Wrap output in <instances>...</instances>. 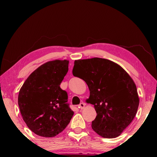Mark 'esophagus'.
I'll return each mask as SVG.
<instances>
[{
    "instance_id": "1",
    "label": "esophagus",
    "mask_w": 157,
    "mask_h": 157,
    "mask_svg": "<svg viewBox=\"0 0 157 157\" xmlns=\"http://www.w3.org/2000/svg\"><path fill=\"white\" fill-rule=\"evenodd\" d=\"M85 107V103L84 102H81L80 104L79 105V108L81 109H83Z\"/></svg>"
}]
</instances>
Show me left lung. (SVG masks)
<instances>
[{
	"label": "left lung",
	"instance_id": "8db88e82",
	"mask_svg": "<svg viewBox=\"0 0 157 157\" xmlns=\"http://www.w3.org/2000/svg\"><path fill=\"white\" fill-rule=\"evenodd\" d=\"M73 75L89 86L86 102L94 105L97 113L92 129L107 139L120 136L134 118L139 105L131 77L121 66L98 57L75 60Z\"/></svg>",
	"mask_w": 157,
	"mask_h": 157
}]
</instances>
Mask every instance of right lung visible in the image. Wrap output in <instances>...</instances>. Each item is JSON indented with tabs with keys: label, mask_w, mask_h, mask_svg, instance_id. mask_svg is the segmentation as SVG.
I'll return each instance as SVG.
<instances>
[{
	"label": "right lung",
	"mask_w": 157,
	"mask_h": 157,
	"mask_svg": "<svg viewBox=\"0 0 157 157\" xmlns=\"http://www.w3.org/2000/svg\"><path fill=\"white\" fill-rule=\"evenodd\" d=\"M68 63L54 60L44 63L30 74L19 91L18 104L23 121L40 136H57L74 114L67 102V92L59 86Z\"/></svg>",
	"instance_id": "right-lung-1"
}]
</instances>
